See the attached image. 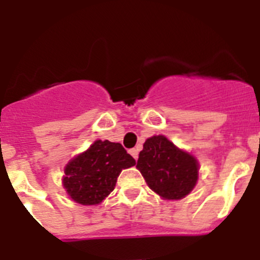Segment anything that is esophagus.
Segmentation results:
<instances>
[{
    "label": "esophagus",
    "instance_id": "34e87169",
    "mask_svg": "<svg viewBox=\"0 0 260 260\" xmlns=\"http://www.w3.org/2000/svg\"><path fill=\"white\" fill-rule=\"evenodd\" d=\"M130 153H132L133 157L137 160L138 158V155H139V151H138V148H133V150H130Z\"/></svg>",
    "mask_w": 260,
    "mask_h": 260
}]
</instances>
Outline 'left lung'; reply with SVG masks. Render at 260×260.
<instances>
[{
	"label": "left lung",
	"instance_id": "1",
	"mask_svg": "<svg viewBox=\"0 0 260 260\" xmlns=\"http://www.w3.org/2000/svg\"><path fill=\"white\" fill-rule=\"evenodd\" d=\"M137 168L150 189L167 201L185 198L198 181V160L164 135H153L144 142Z\"/></svg>",
	"mask_w": 260,
	"mask_h": 260
}]
</instances>
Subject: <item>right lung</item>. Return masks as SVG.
<instances>
[{
  "label": "right lung",
  "mask_w": 260,
  "mask_h": 260,
  "mask_svg": "<svg viewBox=\"0 0 260 260\" xmlns=\"http://www.w3.org/2000/svg\"><path fill=\"white\" fill-rule=\"evenodd\" d=\"M133 165L135 160L121 144L99 139L68 162L62 185L74 202L95 206L113 191L122 169Z\"/></svg>",
  "instance_id": "1"
}]
</instances>
